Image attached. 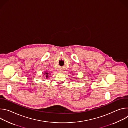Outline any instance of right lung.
I'll use <instances>...</instances> for the list:
<instances>
[{
    "label": "right lung",
    "instance_id": "1",
    "mask_svg": "<svg viewBox=\"0 0 128 128\" xmlns=\"http://www.w3.org/2000/svg\"><path fill=\"white\" fill-rule=\"evenodd\" d=\"M44 74H46V78H47L48 77V73H47L46 72H45Z\"/></svg>",
    "mask_w": 128,
    "mask_h": 128
}]
</instances>
